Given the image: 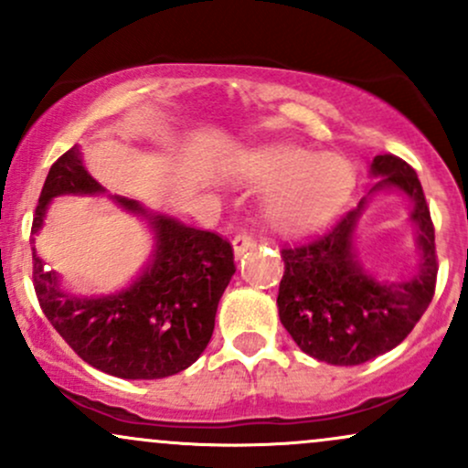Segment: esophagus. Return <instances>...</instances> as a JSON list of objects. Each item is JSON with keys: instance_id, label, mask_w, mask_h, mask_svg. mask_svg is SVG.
Returning <instances> with one entry per match:
<instances>
[{"instance_id": "34e87169", "label": "esophagus", "mask_w": 468, "mask_h": 468, "mask_svg": "<svg viewBox=\"0 0 468 468\" xmlns=\"http://www.w3.org/2000/svg\"><path fill=\"white\" fill-rule=\"evenodd\" d=\"M255 244H257V238H255V235H252V233H239V235H235V239H233V250H235V255L241 257L246 250H250Z\"/></svg>"}]
</instances>
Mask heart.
<instances>
[{
	"label": "heart",
	"mask_w": 468,
	"mask_h": 468,
	"mask_svg": "<svg viewBox=\"0 0 468 468\" xmlns=\"http://www.w3.org/2000/svg\"><path fill=\"white\" fill-rule=\"evenodd\" d=\"M250 182L275 189L268 202L272 222L282 229H305L324 222L354 186V169L343 155L302 147H264L246 165Z\"/></svg>",
	"instance_id": "b5f03b06"
}]
</instances>
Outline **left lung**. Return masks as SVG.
Masks as SVG:
<instances>
[{
  "label": "left lung",
  "mask_w": 468,
  "mask_h": 468,
  "mask_svg": "<svg viewBox=\"0 0 468 468\" xmlns=\"http://www.w3.org/2000/svg\"><path fill=\"white\" fill-rule=\"evenodd\" d=\"M372 191L396 186L413 200L422 260L416 277L378 283L365 275L352 252L363 202L332 229L299 244H283V277L279 283V319L310 356L332 365H361L394 350L420 321L436 292L438 255L429 204L416 171L399 155H376Z\"/></svg>",
  "instance_id": "left-lung-1"
}]
</instances>
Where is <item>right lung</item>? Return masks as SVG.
Returning <instances> with one entry per match:
<instances>
[{
    "instance_id": "1",
    "label": "right lung",
    "mask_w": 468,
    "mask_h": 468,
    "mask_svg": "<svg viewBox=\"0 0 468 468\" xmlns=\"http://www.w3.org/2000/svg\"><path fill=\"white\" fill-rule=\"evenodd\" d=\"M99 191L103 186L74 144L48 171L32 235L55 196ZM118 202L147 216L138 202ZM147 218L155 230L154 264L133 286L110 297H69L32 252V283L48 321L85 363L118 378H165L196 363L211 341L219 297L235 272L229 239L174 218Z\"/></svg>"
}]
</instances>
